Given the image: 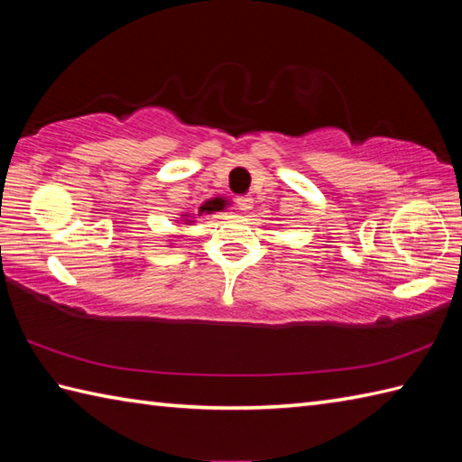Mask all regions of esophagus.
<instances>
[{
	"instance_id": "34e87169",
	"label": "esophagus",
	"mask_w": 462,
	"mask_h": 462,
	"mask_svg": "<svg viewBox=\"0 0 462 462\" xmlns=\"http://www.w3.org/2000/svg\"><path fill=\"white\" fill-rule=\"evenodd\" d=\"M236 206H238L240 212H246V210L252 208V199H250V196H238Z\"/></svg>"
}]
</instances>
